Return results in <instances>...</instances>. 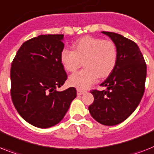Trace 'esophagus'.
<instances>
[{"label":"esophagus","instance_id":"34e87169","mask_svg":"<svg viewBox=\"0 0 154 154\" xmlns=\"http://www.w3.org/2000/svg\"><path fill=\"white\" fill-rule=\"evenodd\" d=\"M77 95H78V96H81V95L84 94V93H85V92H84V91H82V90H81V89H77Z\"/></svg>","mask_w":154,"mask_h":154}]
</instances>
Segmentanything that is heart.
<instances>
[{
    "label": "heart",
    "mask_w": 154,
    "mask_h": 154,
    "mask_svg": "<svg viewBox=\"0 0 154 154\" xmlns=\"http://www.w3.org/2000/svg\"><path fill=\"white\" fill-rule=\"evenodd\" d=\"M73 51L62 49L60 62L68 72H74L82 64L83 69L69 77V84L80 89H86L100 77L111 74L116 67L118 51L115 42L101 38L85 36L73 44Z\"/></svg>",
    "instance_id": "1"
}]
</instances>
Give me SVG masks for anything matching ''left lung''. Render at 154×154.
I'll use <instances>...</instances> for the list:
<instances>
[{
    "mask_svg": "<svg viewBox=\"0 0 154 154\" xmlns=\"http://www.w3.org/2000/svg\"><path fill=\"white\" fill-rule=\"evenodd\" d=\"M116 45V67L100 84L106 90H92L94 101L88 110L95 120L115 126L126 120L139 104L145 91L146 64L135 42L114 32H102Z\"/></svg>",
    "mask_w": 154,
    "mask_h": 154,
    "instance_id": "left-lung-1",
    "label": "left lung"
}]
</instances>
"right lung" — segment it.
<instances>
[{"mask_svg":"<svg viewBox=\"0 0 154 154\" xmlns=\"http://www.w3.org/2000/svg\"><path fill=\"white\" fill-rule=\"evenodd\" d=\"M64 35H41L23 42L11 67V97L20 116L38 128L57 124L77 97L73 87L58 92L67 74L60 62Z\"/></svg>","mask_w":154,"mask_h":154,"instance_id":"right-lung-1","label":"right lung"}]
</instances>
